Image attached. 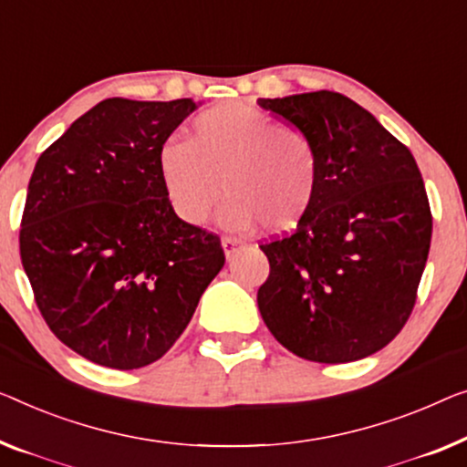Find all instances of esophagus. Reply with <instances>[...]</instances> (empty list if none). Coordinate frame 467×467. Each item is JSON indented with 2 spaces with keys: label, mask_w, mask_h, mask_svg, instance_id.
I'll return each mask as SVG.
<instances>
[{
  "label": "esophagus",
  "mask_w": 467,
  "mask_h": 467,
  "mask_svg": "<svg viewBox=\"0 0 467 467\" xmlns=\"http://www.w3.org/2000/svg\"><path fill=\"white\" fill-rule=\"evenodd\" d=\"M222 249H224L226 257H233L241 249V241L234 236H222Z\"/></svg>",
  "instance_id": "esophagus-1"
}]
</instances>
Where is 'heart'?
Here are the masks:
<instances>
[{
    "instance_id": "1",
    "label": "heart",
    "mask_w": 467,
    "mask_h": 467,
    "mask_svg": "<svg viewBox=\"0 0 467 467\" xmlns=\"http://www.w3.org/2000/svg\"><path fill=\"white\" fill-rule=\"evenodd\" d=\"M155 163L167 203L191 226L210 218L224 191L218 220L228 231H247L257 222L270 233L291 231L310 210L321 180L308 130L276 123L243 102L199 113L189 142L165 140Z\"/></svg>"
}]
</instances>
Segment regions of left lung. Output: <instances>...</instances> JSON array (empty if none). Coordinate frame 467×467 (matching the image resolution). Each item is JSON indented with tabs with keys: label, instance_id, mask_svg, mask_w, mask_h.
<instances>
[{
	"label": "left lung",
	"instance_id": "obj_1",
	"mask_svg": "<svg viewBox=\"0 0 467 467\" xmlns=\"http://www.w3.org/2000/svg\"><path fill=\"white\" fill-rule=\"evenodd\" d=\"M310 131L321 180L296 231L260 249L270 262L257 308L287 350L352 363L388 346L411 317L432 213L411 150L344 94L260 99Z\"/></svg>",
	"mask_w": 467,
	"mask_h": 467
}]
</instances>
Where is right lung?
Segmentation results:
<instances>
[{
    "label": "right lung",
    "mask_w": 467,
    "mask_h": 467,
    "mask_svg": "<svg viewBox=\"0 0 467 467\" xmlns=\"http://www.w3.org/2000/svg\"><path fill=\"white\" fill-rule=\"evenodd\" d=\"M197 107L107 99L35 163L20 260L54 336L96 365L161 358L224 266L218 236L173 213L155 163Z\"/></svg>",
    "instance_id": "obj_1"
}]
</instances>
